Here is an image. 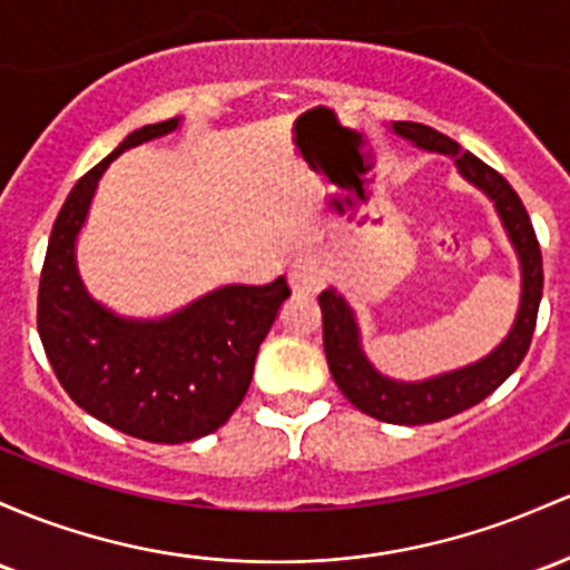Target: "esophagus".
Instances as JSON below:
<instances>
[{
    "instance_id": "esophagus-1",
    "label": "esophagus",
    "mask_w": 570,
    "mask_h": 570,
    "mask_svg": "<svg viewBox=\"0 0 570 570\" xmlns=\"http://www.w3.org/2000/svg\"><path fill=\"white\" fill-rule=\"evenodd\" d=\"M324 278H327V267H324L322 256L303 254L292 262L289 284L295 295H316L322 289Z\"/></svg>"
}]
</instances>
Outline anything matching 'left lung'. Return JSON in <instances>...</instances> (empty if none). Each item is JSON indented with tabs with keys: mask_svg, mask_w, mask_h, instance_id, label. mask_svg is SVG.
<instances>
[{
	"mask_svg": "<svg viewBox=\"0 0 570 570\" xmlns=\"http://www.w3.org/2000/svg\"><path fill=\"white\" fill-rule=\"evenodd\" d=\"M392 129L400 137L414 142V146L424 148V151L452 156L462 178L471 180L476 189L484 191L495 203L500 222L509 233L511 246L517 248L519 267H522V297H519L517 322L511 333L505 335V341L500 343L495 352L487 354L484 360L428 381H395L381 376L362 352L360 327H356L354 311L348 308L346 299L337 295L333 286L318 295L324 354H327V365L337 390L348 397V403L356 405L362 414L379 419V422L430 424L481 403L524 360L530 341H533L535 316H539L541 305L543 262L528 210H524L522 199L511 189L503 175L484 165L471 151H460L452 137L435 132L433 127L414 121H392Z\"/></svg>",
	"mask_w": 570,
	"mask_h": 570,
	"instance_id": "obj_1",
	"label": "left lung"
}]
</instances>
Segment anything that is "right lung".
Returning a JSON list of instances; mask_svg holds the SVG:
<instances>
[{"label": "right lung", "instance_id": "1", "mask_svg": "<svg viewBox=\"0 0 570 570\" xmlns=\"http://www.w3.org/2000/svg\"><path fill=\"white\" fill-rule=\"evenodd\" d=\"M178 118L148 124L91 167L67 194L48 240L37 330L56 379L99 422L151 443H186L222 428L246 397L259 343L292 295L286 278L222 286L173 316H116L83 289L75 240L97 180L127 148L170 135Z\"/></svg>", "mask_w": 570, "mask_h": 570}]
</instances>
